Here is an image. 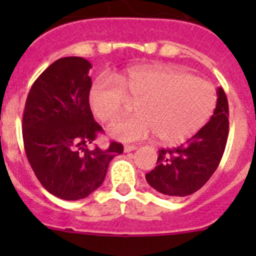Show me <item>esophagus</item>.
Returning <instances> with one entry per match:
<instances>
[{
  "instance_id": "obj_1",
  "label": "esophagus",
  "mask_w": 256,
  "mask_h": 256,
  "mask_svg": "<svg viewBox=\"0 0 256 256\" xmlns=\"http://www.w3.org/2000/svg\"><path fill=\"white\" fill-rule=\"evenodd\" d=\"M137 148V146L134 144H126L124 146V152H130V151H134Z\"/></svg>"
}]
</instances>
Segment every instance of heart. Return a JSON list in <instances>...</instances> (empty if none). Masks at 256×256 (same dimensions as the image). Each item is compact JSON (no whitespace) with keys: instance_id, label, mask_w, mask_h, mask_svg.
<instances>
[{"instance_id":"b5f03b06","label":"heart","mask_w":256,"mask_h":256,"mask_svg":"<svg viewBox=\"0 0 256 256\" xmlns=\"http://www.w3.org/2000/svg\"><path fill=\"white\" fill-rule=\"evenodd\" d=\"M97 80L90 92V106L104 123L124 114L126 100L134 101L137 115L108 130L124 142L142 141L152 134L165 144H180L205 126L216 108V92L209 82L182 69L164 65L130 68Z\"/></svg>"}]
</instances>
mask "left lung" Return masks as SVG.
<instances>
[{
  "label": "left lung",
  "mask_w": 256,
  "mask_h": 256,
  "mask_svg": "<svg viewBox=\"0 0 256 256\" xmlns=\"http://www.w3.org/2000/svg\"><path fill=\"white\" fill-rule=\"evenodd\" d=\"M216 96L214 114L194 137L178 148L159 150L158 165L146 174V180L162 195H191L204 186L218 168L227 144L230 122L223 88H218Z\"/></svg>",
  "instance_id": "1"
}]
</instances>
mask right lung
<instances>
[{
  "mask_svg": "<svg viewBox=\"0 0 256 256\" xmlns=\"http://www.w3.org/2000/svg\"><path fill=\"white\" fill-rule=\"evenodd\" d=\"M91 68L78 56L52 62L32 86L22 115L29 164L40 184L62 200H80L98 188L108 162L123 152L118 142L108 150L88 148L102 132L88 100Z\"/></svg>",
  "mask_w": 256,
  "mask_h": 256,
  "instance_id": "1",
  "label": "right lung"
}]
</instances>
